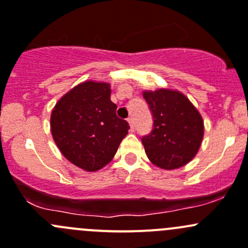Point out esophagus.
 I'll list each match as a JSON object with an SVG mask.
<instances>
[{
	"instance_id": "esophagus-1",
	"label": "esophagus",
	"mask_w": 248,
	"mask_h": 248,
	"mask_svg": "<svg viewBox=\"0 0 248 248\" xmlns=\"http://www.w3.org/2000/svg\"><path fill=\"white\" fill-rule=\"evenodd\" d=\"M127 121H128V124H129V126H131V129L132 131H133L134 129V121H133V117H128V119H127Z\"/></svg>"
}]
</instances>
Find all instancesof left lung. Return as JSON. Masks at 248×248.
<instances>
[{"mask_svg":"<svg viewBox=\"0 0 248 248\" xmlns=\"http://www.w3.org/2000/svg\"><path fill=\"white\" fill-rule=\"evenodd\" d=\"M142 96L154 119L151 132L141 137L150 161L168 170L188 163L198 152L204 134L198 110L172 90L145 91Z\"/></svg>","mask_w":248,"mask_h":248,"instance_id":"obj_1","label":"left lung"}]
</instances>
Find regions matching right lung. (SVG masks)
<instances>
[{"label": "right lung", "mask_w": 248, "mask_h": 248, "mask_svg": "<svg viewBox=\"0 0 248 248\" xmlns=\"http://www.w3.org/2000/svg\"><path fill=\"white\" fill-rule=\"evenodd\" d=\"M110 92L106 82H82L52 110L51 133L60 151L87 171L107 166L128 133V122L117 117Z\"/></svg>", "instance_id": "add662e5"}]
</instances>
